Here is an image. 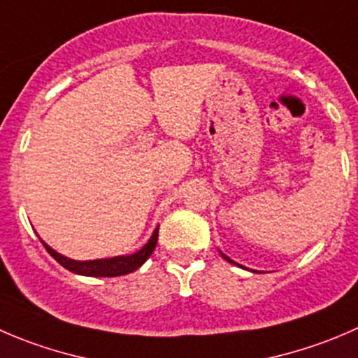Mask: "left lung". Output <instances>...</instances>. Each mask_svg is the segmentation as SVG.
I'll use <instances>...</instances> for the list:
<instances>
[{
  "label": "left lung",
  "instance_id": "left-lung-1",
  "mask_svg": "<svg viewBox=\"0 0 358 358\" xmlns=\"http://www.w3.org/2000/svg\"><path fill=\"white\" fill-rule=\"evenodd\" d=\"M218 252H220V250H218ZM220 255H222V257H224V259H225V260H227V262H231V264H236V266L243 267V269H248V267L241 266V264H238V262H234V260H232V259H229V257H227V255H224V253H222V252H220ZM253 273H257V271H253Z\"/></svg>",
  "mask_w": 358,
  "mask_h": 358
}]
</instances>
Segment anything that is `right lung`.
I'll return each mask as SVG.
<instances>
[{
  "label": "right lung",
  "instance_id": "1",
  "mask_svg": "<svg viewBox=\"0 0 358 358\" xmlns=\"http://www.w3.org/2000/svg\"><path fill=\"white\" fill-rule=\"evenodd\" d=\"M40 238V236H38ZM159 238V227L152 232L150 239L147 241V245L141 246L136 253H131V255H117V257H108V259H96V260H75L69 259V257L62 255V253L55 252L52 246H48L43 239L40 238V241L43 243L45 250L61 264L62 267H66L68 271L75 273V275L82 276H94V278H106V276H122L129 275V273L136 271L138 267L143 266L147 262L148 257L152 255V252L155 250Z\"/></svg>",
  "mask_w": 358,
  "mask_h": 358
}]
</instances>
